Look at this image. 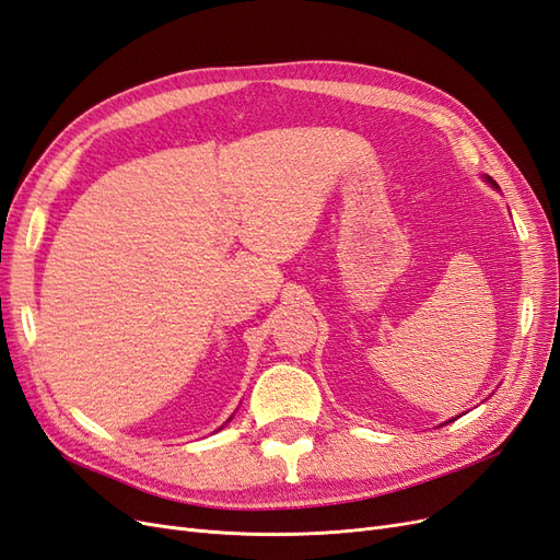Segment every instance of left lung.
I'll return each mask as SVG.
<instances>
[{"label": "left lung", "instance_id": "left-lung-1", "mask_svg": "<svg viewBox=\"0 0 560 560\" xmlns=\"http://www.w3.org/2000/svg\"><path fill=\"white\" fill-rule=\"evenodd\" d=\"M486 182H488V184H493V186H495V182H493V179H490V177H486Z\"/></svg>", "mask_w": 560, "mask_h": 560}]
</instances>
